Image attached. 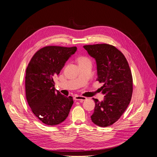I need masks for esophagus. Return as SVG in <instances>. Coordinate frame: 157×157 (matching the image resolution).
Listing matches in <instances>:
<instances>
[{"instance_id":"34e87169","label":"esophagus","mask_w":157,"mask_h":157,"mask_svg":"<svg viewBox=\"0 0 157 157\" xmlns=\"http://www.w3.org/2000/svg\"><path fill=\"white\" fill-rule=\"evenodd\" d=\"M74 99L75 101H84L86 100V97L81 96V95H75L74 97Z\"/></svg>"}]
</instances>
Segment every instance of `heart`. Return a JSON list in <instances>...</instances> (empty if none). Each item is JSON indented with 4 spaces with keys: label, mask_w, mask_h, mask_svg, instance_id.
Instances as JSON below:
<instances>
[{
    "label": "heart",
    "mask_w": 157,
    "mask_h": 157,
    "mask_svg": "<svg viewBox=\"0 0 157 157\" xmlns=\"http://www.w3.org/2000/svg\"><path fill=\"white\" fill-rule=\"evenodd\" d=\"M87 60H89L87 59V58H86V57H80L79 59H78L79 62H84V61H87Z\"/></svg>",
    "instance_id": "heart-1"
}]
</instances>
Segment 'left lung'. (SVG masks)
Segmentation results:
<instances>
[{
	"instance_id": "left-lung-1",
	"label": "left lung",
	"mask_w": 157,
	"mask_h": 157,
	"mask_svg": "<svg viewBox=\"0 0 157 157\" xmlns=\"http://www.w3.org/2000/svg\"><path fill=\"white\" fill-rule=\"evenodd\" d=\"M88 55L95 59L97 80L105 95L101 102L93 98L95 106L91 119L99 127L113 125L125 112L132 95V76L125 56L114 46L108 44L85 45Z\"/></svg>"
}]
</instances>
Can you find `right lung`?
Listing matches in <instances>:
<instances>
[{
    "label": "right lung",
    "mask_w": 157,
    "mask_h": 157,
    "mask_svg": "<svg viewBox=\"0 0 157 157\" xmlns=\"http://www.w3.org/2000/svg\"><path fill=\"white\" fill-rule=\"evenodd\" d=\"M76 47L46 46L32 58L26 69V98L32 111L44 124L56 125L67 118L74 103L72 97L55 88L53 78L59 75Z\"/></svg>",
    "instance_id": "right-lung-1"
}]
</instances>
